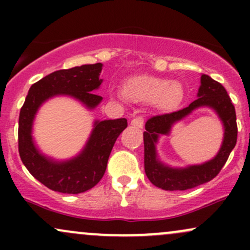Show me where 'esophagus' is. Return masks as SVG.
Instances as JSON below:
<instances>
[{"label": "esophagus", "instance_id": "34e87169", "mask_svg": "<svg viewBox=\"0 0 250 250\" xmlns=\"http://www.w3.org/2000/svg\"><path fill=\"white\" fill-rule=\"evenodd\" d=\"M130 125H134V127H136V128H142L143 125H145V119H143V116L135 117V119L131 120Z\"/></svg>", "mask_w": 250, "mask_h": 250}]
</instances>
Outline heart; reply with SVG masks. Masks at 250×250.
Segmentation results:
<instances>
[{
  "label": "heart",
  "mask_w": 250,
  "mask_h": 250,
  "mask_svg": "<svg viewBox=\"0 0 250 250\" xmlns=\"http://www.w3.org/2000/svg\"><path fill=\"white\" fill-rule=\"evenodd\" d=\"M125 94L134 101H155L160 107L170 108L182 100L183 90L180 83L167 79L136 75L125 81Z\"/></svg>",
  "instance_id": "b5f03b06"
}]
</instances>
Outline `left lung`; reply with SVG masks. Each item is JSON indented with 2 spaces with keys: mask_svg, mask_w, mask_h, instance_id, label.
Instances as JSON below:
<instances>
[{
  "mask_svg": "<svg viewBox=\"0 0 250 250\" xmlns=\"http://www.w3.org/2000/svg\"><path fill=\"white\" fill-rule=\"evenodd\" d=\"M209 106L217 111L225 128L223 146L213 160L202 165L186 168H171L162 164L157 157L156 143L160 134H167L174 123L188 116L195 108ZM237 140V125L235 107L230 97L221 83L203 74L197 99L186 108L173 113L150 117L146 123L143 133L145 141L146 175L156 187L165 190H187L213 180L226 165Z\"/></svg>",
  "mask_w": 250,
  "mask_h": 250,
  "instance_id": "obj_1",
  "label": "left lung"
}]
</instances>
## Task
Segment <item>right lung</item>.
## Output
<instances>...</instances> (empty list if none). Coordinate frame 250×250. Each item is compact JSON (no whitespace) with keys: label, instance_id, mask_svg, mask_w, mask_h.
I'll list each match as a JSON object with an SVG mask.
<instances>
[{"label":"right lung","instance_id":"obj_1","mask_svg":"<svg viewBox=\"0 0 250 250\" xmlns=\"http://www.w3.org/2000/svg\"><path fill=\"white\" fill-rule=\"evenodd\" d=\"M102 63L83 64L54 71L31 85L19 117V153L29 173L54 191L80 194L96 186L104 175L109 155L119 135L127 128L125 119L94 122L88 142L77 156L55 161L35 147L31 136L33 122L43 102L56 95H69L94 109L102 101L95 90L102 80Z\"/></svg>","mask_w":250,"mask_h":250}]
</instances>
